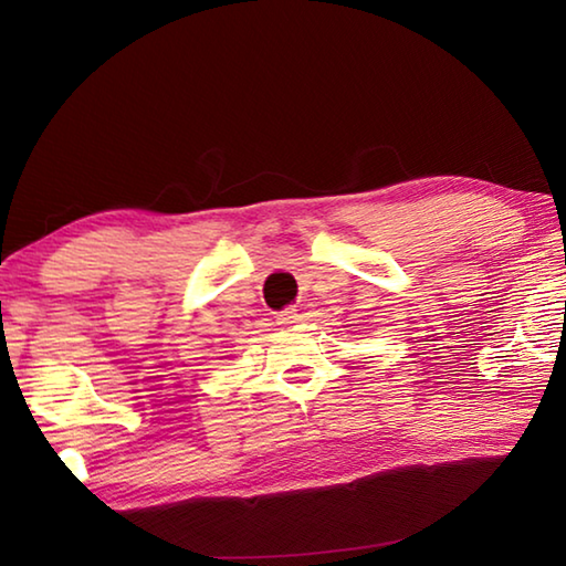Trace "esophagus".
Returning <instances> with one entry per match:
<instances>
[{
    "label": "esophagus",
    "mask_w": 566,
    "mask_h": 566,
    "mask_svg": "<svg viewBox=\"0 0 566 566\" xmlns=\"http://www.w3.org/2000/svg\"><path fill=\"white\" fill-rule=\"evenodd\" d=\"M296 322H300V312H296L294 306H286V310L276 312V324H282V327H292Z\"/></svg>",
    "instance_id": "1"
}]
</instances>
